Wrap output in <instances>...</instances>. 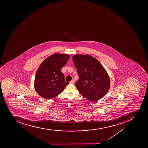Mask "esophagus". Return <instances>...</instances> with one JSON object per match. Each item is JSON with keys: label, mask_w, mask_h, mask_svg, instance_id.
<instances>
[{"label": "esophagus", "mask_w": 148, "mask_h": 148, "mask_svg": "<svg viewBox=\"0 0 148 148\" xmlns=\"http://www.w3.org/2000/svg\"><path fill=\"white\" fill-rule=\"evenodd\" d=\"M74 83H75V80L74 79H72V80H71V81H70V82H69V83H70V84H74Z\"/></svg>", "instance_id": "1"}]
</instances>
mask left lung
<instances>
[{
  "label": "left lung",
  "mask_w": 148,
  "mask_h": 148,
  "mask_svg": "<svg viewBox=\"0 0 148 148\" xmlns=\"http://www.w3.org/2000/svg\"><path fill=\"white\" fill-rule=\"evenodd\" d=\"M72 59L79 77L75 85L80 94L92 102L103 97L109 90L110 81L101 63L88 54H77Z\"/></svg>",
  "instance_id": "obj_1"
}]
</instances>
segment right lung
<instances>
[{"label":"right lung","instance_id":"right-lung-1","mask_svg":"<svg viewBox=\"0 0 148 148\" xmlns=\"http://www.w3.org/2000/svg\"><path fill=\"white\" fill-rule=\"evenodd\" d=\"M69 55L55 53L46 58L37 71L34 79V88L42 97L51 99L62 93L69 83L65 81L61 71L67 63Z\"/></svg>","mask_w":148,"mask_h":148}]
</instances>
